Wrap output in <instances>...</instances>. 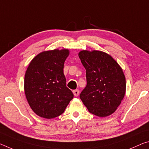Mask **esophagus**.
Returning <instances> with one entry per match:
<instances>
[{
	"label": "esophagus",
	"mask_w": 149,
	"mask_h": 149,
	"mask_svg": "<svg viewBox=\"0 0 149 149\" xmlns=\"http://www.w3.org/2000/svg\"><path fill=\"white\" fill-rule=\"evenodd\" d=\"M73 93H74V95L75 97H77L79 95V91L78 89H75V90L73 91Z\"/></svg>",
	"instance_id": "esophagus-1"
}]
</instances>
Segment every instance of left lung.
I'll return each mask as SVG.
<instances>
[{
	"instance_id": "left-lung-1",
	"label": "left lung",
	"mask_w": 149,
	"mask_h": 149,
	"mask_svg": "<svg viewBox=\"0 0 149 149\" xmlns=\"http://www.w3.org/2000/svg\"><path fill=\"white\" fill-rule=\"evenodd\" d=\"M78 56L86 70L87 80L80 99L92 114L101 117L111 115L125 94L126 81L122 68L103 52L82 50Z\"/></svg>"
}]
</instances>
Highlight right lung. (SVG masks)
<instances>
[{"instance_id": "obj_1", "label": "right lung", "mask_w": 149, "mask_h": 149, "mask_svg": "<svg viewBox=\"0 0 149 149\" xmlns=\"http://www.w3.org/2000/svg\"><path fill=\"white\" fill-rule=\"evenodd\" d=\"M68 49L44 51L32 59L24 77V92L30 107L37 115L52 119L64 112L74 97L66 87L63 65Z\"/></svg>"}]
</instances>
